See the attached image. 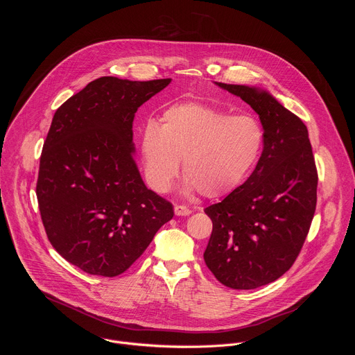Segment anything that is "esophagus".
Returning <instances> with one entry per match:
<instances>
[{"mask_svg":"<svg viewBox=\"0 0 355 355\" xmlns=\"http://www.w3.org/2000/svg\"><path fill=\"white\" fill-rule=\"evenodd\" d=\"M174 214L177 216H188L192 214V211L188 208V207H184V205H175L174 207Z\"/></svg>","mask_w":355,"mask_h":355,"instance_id":"1","label":"esophagus"}]
</instances>
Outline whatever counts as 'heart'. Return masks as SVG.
Listing matches in <instances>:
<instances>
[{
  "instance_id": "b5f03b06",
  "label": "heart",
  "mask_w": 355,
  "mask_h": 355,
  "mask_svg": "<svg viewBox=\"0 0 355 355\" xmlns=\"http://www.w3.org/2000/svg\"><path fill=\"white\" fill-rule=\"evenodd\" d=\"M266 135L257 119L233 115L198 101L167 107L159 123L148 121L140 133V153L147 181L167 192L182 159L185 188L207 198L237 189L257 166Z\"/></svg>"
}]
</instances>
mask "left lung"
Returning <instances> with one entry per match:
<instances>
[{
	"instance_id": "1",
	"label": "left lung",
	"mask_w": 355,
	"mask_h": 355,
	"mask_svg": "<svg viewBox=\"0 0 355 355\" xmlns=\"http://www.w3.org/2000/svg\"><path fill=\"white\" fill-rule=\"evenodd\" d=\"M261 121V157L237 189L205 214L214 223L204 260L219 282L254 289L284 275L308 236L318 200V170L308 128L267 91L216 83Z\"/></svg>"
}]
</instances>
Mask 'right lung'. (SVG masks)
Returning <instances> with one entry per match:
<instances>
[{
  "label": "right lung",
  "instance_id": "add662e5",
  "mask_svg": "<svg viewBox=\"0 0 355 355\" xmlns=\"http://www.w3.org/2000/svg\"><path fill=\"white\" fill-rule=\"evenodd\" d=\"M170 83L101 77L53 116L40 156L39 211L49 241L87 274L125 272L174 216L140 177L132 130L139 107Z\"/></svg>",
  "mask_w": 355,
  "mask_h": 355
}]
</instances>
